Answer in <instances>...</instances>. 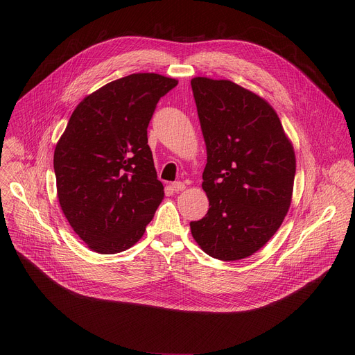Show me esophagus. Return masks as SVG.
<instances>
[{"label": "esophagus", "mask_w": 355, "mask_h": 355, "mask_svg": "<svg viewBox=\"0 0 355 355\" xmlns=\"http://www.w3.org/2000/svg\"><path fill=\"white\" fill-rule=\"evenodd\" d=\"M173 189H174L175 192L184 191V189H185V184H184V182H181V181H175V182L173 184Z\"/></svg>", "instance_id": "34e87169"}]
</instances>
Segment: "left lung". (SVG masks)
Returning <instances> with one entry per match:
<instances>
[{"mask_svg":"<svg viewBox=\"0 0 355 355\" xmlns=\"http://www.w3.org/2000/svg\"><path fill=\"white\" fill-rule=\"evenodd\" d=\"M207 144L202 188L209 211L191 222L208 256L236 261L259 251L288 214L296 160L281 121L266 99L229 80H191Z\"/></svg>","mask_w":355,"mask_h":355,"instance_id":"8db88e82","label":"left lung"}]
</instances>
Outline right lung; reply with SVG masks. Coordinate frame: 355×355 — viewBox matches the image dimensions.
Returning <instances> with one entry per match:
<instances>
[{"instance_id": "right-lung-1", "label": "right lung", "mask_w": 355, "mask_h": 355, "mask_svg": "<svg viewBox=\"0 0 355 355\" xmlns=\"http://www.w3.org/2000/svg\"><path fill=\"white\" fill-rule=\"evenodd\" d=\"M178 84L155 73L111 81L85 96L55 148L62 211L101 254L130 248L164 198L147 126L159 99Z\"/></svg>"}]
</instances>
